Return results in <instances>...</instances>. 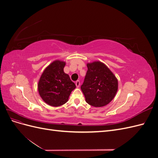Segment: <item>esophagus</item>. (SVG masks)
Masks as SVG:
<instances>
[{"label": "esophagus", "mask_w": 158, "mask_h": 158, "mask_svg": "<svg viewBox=\"0 0 158 158\" xmlns=\"http://www.w3.org/2000/svg\"><path fill=\"white\" fill-rule=\"evenodd\" d=\"M75 84H76V87H77V88H79V87H80V81H79V80L76 81Z\"/></svg>", "instance_id": "obj_1"}]
</instances>
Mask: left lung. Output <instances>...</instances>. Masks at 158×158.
Here are the masks:
<instances>
[{"label":"left lung","mask_w":158,"mask_h":158,"mask_svg":"<svg viewBox=\"0 0 158 158\" xmlns=\"http://www.w3.org/2000/svg\"><path fill=\"white\" fill-rule=\"evenodd\" d=\"M88 71L81 89L85 102L95 107L106 106L115 96L118 80L107 66L100 61L87 64Z\"/></svg>","instance_id":"8db88e82"}]
</instances>
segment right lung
I'll return each instance as SVG.
<instances>
[{"instance_id":"right-lung-1","label":"right lung","mask_w":158,"mask_h":158,"mask_svg":"<svg viewBox=\"0 0 158 158\" xmlns=\"http://www.w3.org/2000/svg\"><path fill=\"white\" fill-rule=\"evenodd\" d=\"M65 64L64 61H53L44 70L38 82L41 98L52 107H59L67 102L72 91L76 88L69 76L64 73Z\"/></svg>"}]
</instances>
